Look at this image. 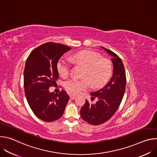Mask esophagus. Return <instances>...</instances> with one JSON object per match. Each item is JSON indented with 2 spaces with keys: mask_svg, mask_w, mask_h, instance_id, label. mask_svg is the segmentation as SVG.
I'll return each instance as SVG.
<instances>
[{
  "mask_svg": "<svg viewBox=\"0 0 157 157\" xmlns=\"http://www.w3.org/2000/svg\"><path fill=\"white\" fill-rule=\"evenodd\" d=\"M70 98L72 100L75 99L76 98V96H74V95H70Z\"/></svg>",
  "mask_w": 157,
  "mask_h": 157,
  "instance_id": "1",
  "label": "esophagus"
}]
</instances>
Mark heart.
Wrapping results in <instances>:
<instances>
[{
    "mask_svg": "<svg viewBox=\"0 0 157 157\" xmlns=\"http://www.w3.org/2000/svg\"><path fill=\"white\" fill-rule=\"evenodd\" d=\"M70 59L71 61L85 67L82 77L84 79H77L75 78L66 81L64 86L69 93L78 94L82 91L86 90L89 87V82L96 87L104 85L110 78L112 74L110 62L96 52L83 50L73 55ZM71 68L69 60L61 58L58 62L57 70L62 77L68 76Z\"/></svg>",
    "mask_w": 157,
    "mask_h": 157,
    "instance_id": "obj_1",
    "label": "heart"
}]
</instances>
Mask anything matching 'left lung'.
<instances>
[{"label": "left lung", "instance_id": "8db88e82", "mask_svg": "<svg viewBox=\"0 0 157 157\" xmlns=\"http://www.w3.org/2000/svg\"><path fill=\"white\" fill-rule=\"evenodd\" d=\"M111 57L113 73L109 82L99 90L91 93L93 99L97 98L96 104H90L86 100L81 108L80 115L86 122L92 125H99L111 118L119 108L122 100L126 86L124 66L121 59L114 52L101 47Z\"/></svg>", "mask_w": 157, "mask_h": 157}]
</instances>
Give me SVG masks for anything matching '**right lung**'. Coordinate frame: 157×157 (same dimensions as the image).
<instances>
[{"label":"right lung","instance_id":"1","mask_svg":"<svg viewBox=\"0 0 157 157\" xmlns=\"http://www.w3.org/2000/svg\"><path fill=\"white\" fill-rule=\"evenodd\" d=\"M71 48L60 43L48 42L33 50L29 56L24 72L25 94L34 114L44 122L59 119L69 101L62 90L49 91L59 78L57 64L62 55Z\"/></svg>","mask_w":157,"mask_h":157}]
</instances>
